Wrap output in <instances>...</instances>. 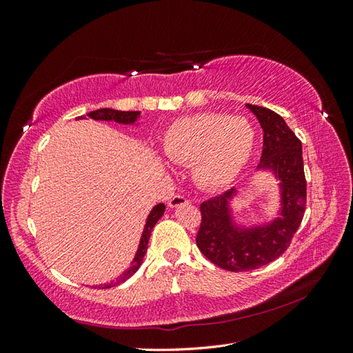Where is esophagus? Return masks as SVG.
Returning <instances> with one entry per match:
<instances>
[{
	"instance_id": "34e87169",
	"label": "esophagus",
	"mask_w": 353,
	"mask_h": 353,
	"mask_svg": "<svg viewBox=\"0 0 353 353\" xmlns=\"http://www.w3.org/2000/svg\"><path fill=\"white\" fill-rule=\"evenodd\" d=\"M186 203H188V200H186L183 196H174V197L170 199L168 206L170 208H177V206H182V205H186Z\"/></svg>"
}]
</instances>
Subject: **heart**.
I'll return each mask as SVG.
<instances>
[{"instance_id":"1","label":"heart","mask_w":353,"mask_h":353,"mask_svg":"<svg viewBox=\"0 0 353 353\" xmlns=\"http://www.w3.org/2000/svg\"><path fill=\"white\" fill-rule=\"evenodd\" d=\"M254 139L256 132L247 118L205 112L171 123L163 132L162 152L174 163H192V177L200 186L219 190L243 171Z\"/></svg>"}]
</instances>
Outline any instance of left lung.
<instances>
[{
	"label": "left lung",
	"instance_id": "8db88e82",
	"mask_svg": "<svg viewBox=\"0 0 353 353\" xmlns=\"http://www.w3.org/2000/svg\"><path fill=\"white\" fill-rule=\"evenodd\" d=\"M245 106L256 115L264 132L258 170L272 171L281 182V209L279 216L272 221L245 228L236 224L230 208L238 194L235 188L200 205L197 247L228 272H247L279 258L301 226L306 206L302 142L276 112L254 104Z\"/></svg>",
	"mask_w": 353,
	"mask_h": 353
}]
</instances>
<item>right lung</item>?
I'll list each match as a JSON object with an SVG mask.
<instances>
[{"mask_svg": "<svg viewBox=\"0 0 353 353\" xmlns=\"http://www.w3.org/2000/svg\"><path fill=\"white\" fill-rule=\"evenodd\" d=\"M139 115H141V112H124V110H115V109H108V108L89 112V114H88L89 118L97 119V121H114V123H118V124H134L138 121ZM83 118L85 117H80L79 119H83ZM163 212H165V205L163 203L156 205L152 209V211H150V214L147 216L144 230H142L138 250H137V253H134L133 261L130 262V267L127 268L121 276L117 277L115 281L100 285L99 288H112V287H115V285L123 283L124 281H127L129 277H132L134 273H137V270L141 267L142 261H144V256L147 253V245H148L150 235H152V230L154 228V224L159 221V219L163 215Z\"/></svg>", "mask_w": 353, "mask_h": 353, "instance_id": "right-lung-1", "label": "right lung"}]
</instances>
